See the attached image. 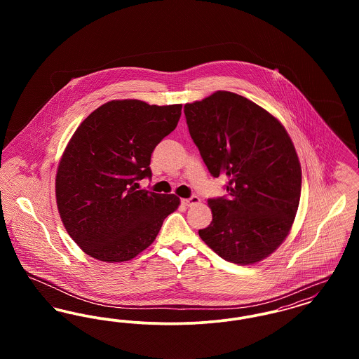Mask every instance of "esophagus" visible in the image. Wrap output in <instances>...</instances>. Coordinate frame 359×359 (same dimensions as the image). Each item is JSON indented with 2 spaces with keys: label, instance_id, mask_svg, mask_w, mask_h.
Segmentation results:
<instances>
[{
  "label": "esophagus",
  "instance_id": "esophagus-1",
  "mask_svg": "<svg viewBox=\"0 0 359 359\" xmlns=\"http://www.w3.org/2000/svg\"><path fill=\"white\" fill-rule=\"evenodd\" d=\"M199 202H201V199H199L198 196H191V198H188V199H182V203L184 205H187V207L198 205Z\"/></svg>",
  "mask_w": 359,
  "mask_h": 359
}]
</instances>
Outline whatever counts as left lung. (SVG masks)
<instances>
[{
  "label": "left lung",
  "mask_w": 359,
  "mask_h": 359,
  "mask_svg": "<svg viewBox=\"0 0 359 359\" xmlns=\"http://www.w3.org/2000/svg\"><path fill=\"white\" fill-rule=\"evenodd\" d=\"M188 130L227 196L208 199L212 221L199 236L223 259L249 265L290 233L302 192L299 157L281 122L250 100L217 91L184 104Z\"/></svg>",
  "instance_id": "left-lung-1"
}]
</instances>
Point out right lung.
<instances>
[{
  "mask_svg": "<svg viewBox=\"0 0 359 359\" xmlns=\"http://www.w3.org/2000/svg\"><path fill=\"white\" fill-rule=\"evenodd\" d=\"M182 104L110 101L71 137L56 173V203L63 224L93 258L122 262L145 250L180 199L137 189L152 177L156 145L175 130Z\"/></svg>",
  "mask_w": 359,
  "mask_h": 359,
  "instance_id": "add662e5",
  "label": "right lung"
}]
</instances>
